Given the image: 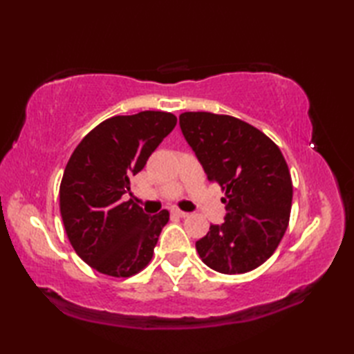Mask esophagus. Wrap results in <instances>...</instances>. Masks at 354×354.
<instances>
[{
	"mask_svg": "<svg viewBox=\"0 0 354 354\" xmlns=\"http://www.w3.org/2000/svg\"><path fill=\"white\" fill-rule=\"evenodd\" d=\"M171 213L175 214V216H178V217H187V216H189V213L181 212V209H178V208H173V209H171Z\"/></svg>",
	"mask_w": 354,
	"mask_h": 354,
	"instance_id": "esophagus-1",
	"label": "esophagus"
}]
</instances>
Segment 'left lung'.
Instances as JSON below:
<instances>
[{"label":"left lung","instance_id":"left-lung-1","mask_svg":"<svg viewBox=\"0 0 354 354\" xmlns=\"http://www.w3.org/2000/svg\"><path fill=\"white\" fill-rule=\"evenodd\" d=\"M179 124L209 181L221 185L227 216L209 225L196 250L221 274L263 265L289 225L292 178L280 147L250 123L212 112H184Z\"/></svg>","mask_w":354,"mask_h":354}]
</instances>
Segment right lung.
I'll use <instances>...</instances> for the list:
<instances>
[{
    "instance_id": "right-lung-1",
    "label": "right lung",
    "mask_w": 354,
    "mask_h": 354,
    "mask_svg": "<svg viewBox=\"0 0 354 354\" xmlns=\"http://www.w3.org/2000/svg\"><path fill=\"white\" fill-rule=\"evenodd\" d=\"M170 112L142 111L104 120L85 135L66 164L59 207L74 251L100 274L126 278L138 274L153 250L169 212L147 216L132 199L129 178L176 126Z\"/></svg>"
}]
</instances>
